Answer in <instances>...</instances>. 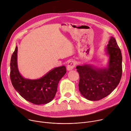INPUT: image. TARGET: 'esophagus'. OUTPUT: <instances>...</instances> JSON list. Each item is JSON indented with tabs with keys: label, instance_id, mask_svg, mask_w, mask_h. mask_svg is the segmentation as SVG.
I'll use <instances>...</instances> for the list:
<instances>
[{
	"label": "esophagus",
	"instance_id": "34e87169",
	"mask_svg": "<svg viewBox=\"0 0 131 131\" xmlns=\"http://www.w3.org/2000/svg\"><path fill=\"white\" fill-rule=\"evenodd\" d=\"M75 66V62L73 61V60H71V61H69L67 66V70L68 71L72 70L74 68Z\"/></svg>",
	"mask_w": 131,
	"mask_h": 131
}]
</instances>
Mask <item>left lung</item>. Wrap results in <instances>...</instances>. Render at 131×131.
<instances>
[{
  "label": "left lung",
  "mask_w": 131,
  "mask_h": 131,
  "mask_svg": "<svg viewBox=\"0 0 131 131\" xmlns=\"http://www.w3.org/2000/svg\"><path fill=\"white\" fill-rule=\"evenodd\" d=\"M109 56L108 67L98 68L90 64L76 67L80 76L79 90L90 101L108 95L119 84L122 74V56L116 40L111 37L105 49Z\"/></svg>",
  "instance_id": "obj_1"
}]
</instances>
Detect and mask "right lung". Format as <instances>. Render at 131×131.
Here are the masks:
<instances>
[{"label":"right lung","instance_id":"obj_1","mask_svg":"<svg viewBox=\"0 0 131 131\" xmlns=\"http://www.w3.org/2000/svg\"><path fill=\"white\" fill-rule=\"evenodd\" d=\"M16 46L10 61V77L16 91L28 101L36 105L47 104L53 100L60 80L66 74L65 66L54 68L40 79H25L20 74L17 66Z\"/></svg>","mask_w":131,"mask_h":131}]
</instances>
